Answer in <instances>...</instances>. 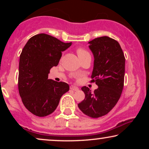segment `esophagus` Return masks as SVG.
Instances as JSON below:
<instances>
[{
	"label": "esophagus",
	"instance_id": "obj_1",
	"mask_svg": "<svg viewBox=\"0 0 149 149\" xmlns=\"http://www.w3.org/2000/svg\"><path fill=\"white\" fill-rule=\"evenodd\" d=\"M70 89H71V90H73V91H78L79 90V87L74 86V85H71V86L70 87Z\"/></svg>",
	"mask_w": 149,
	"mask_h": 149
}]
</instances>
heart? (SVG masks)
Instances as JSON below:
<instances>
[{"mask_svg":"<svg viewBox=\"0 0 149 149\" xmlns=\"http://www.w3.org/2000/svg\"><path fill=\"white\" fill-rule=\"evenodd\" d=\"M77 55H78L79 58H81V57L84 56H85V55L89 54V53L87 52L86 50L84 49H83V48L77 49Z\"/></svg>","mask_w":149,"mask_h":149,"instance_id":"obj_1","label":"heart"}]
</instances>
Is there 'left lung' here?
Here are the masks:
<instances>
[{"label":"left lung","instance_id":"obj_1","mask_svg":"<svg viewBox=\"0 0 149 149\" xmlns=\"http://www.w3.org/2000/svg\"><path fill=\"white\" fill-rule=\"evenodd\" d=\"M89 44L94 57L91 82H95L98 87L92 92L83 87L85 97L78 107L85 115L98 118L109 113L121 97L125 59L119 42L109 36L96 38Z\"/></svg>","mask_w":149,"mask_h":149}]
</instances>
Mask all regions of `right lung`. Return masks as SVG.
<instances>
[{
  "mask_svg": "<svg viewBox=\"0 0 149 149\" xmlns=\"http://www.w3.org/2000/svg\"><path fill=\"white\" fill-rule=\"evenodd\" d=\"M71 45L49 34H38L30 38L22 49L18 89L24 105L33 115L42 117L52 114L69 90L68 84L48 79V74L53 66H58L62 52Z\"/></svg>",
  "mask_w": 149,
  "mask_h": 149,
  "instance_id": "add662e5",
  "label": "right lung"
}]
</instances>
